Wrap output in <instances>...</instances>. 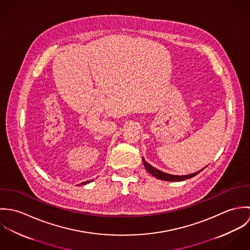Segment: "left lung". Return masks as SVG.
<instances>
[{
    "instance_id": "left-lung-1",
    "label": "left lung",
    "mask_w": 250,
    "mask_h": 250,
    "mask_svg": "<svg viewBox=\"0 0 250 250\" xmlns=\"http://www.w3.org/2000/svg\"><path fill=\"white\" fill-rule=\"evenodd\" d=\"M143 164H144V167L147 169V171L149 173H151L154 177L156 178L160 179V180H164V181H173V182H179V181H184V180H187V179L191 178L195 175H197L199 172H201L204 168H202L201 170L195 172V173H191V174H188V175H182V176H179V175H171V174H168V173H166V172H163L157 168H155L154 167H152L151 165H149L147 162H145V160L143 158Z\"/></svg>"
}]
</instances>
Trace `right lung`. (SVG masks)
Returning <instances> with one entry per match:
<instances>
[{
  "mask_svg": "<svg viewBox=\"0 0 250 250\" xmlns=\"http://www.w3.org/2000/svg\"><path fill=\"white\" fill-rule=\"evenodd\" d=\"M90 181H85V182H83V183H81V185H85V184H87V183H89Z\"/></svg>",
  "mask_w": 250,
  "mask_h": 250,
  "instance_id": "right-lung-1",
  "label": "right lung"
}]
</instances>
